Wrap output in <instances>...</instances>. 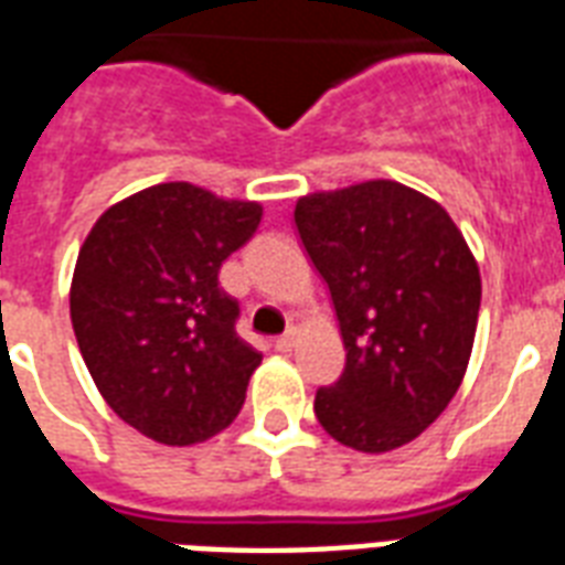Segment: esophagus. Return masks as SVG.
<instances>
[{"mask_svg": "<svg viewBox=\"0 0 565 565\" xmlns=\"http://www.w3.org/2000/svg\"><path fill=\"white\" fill-rule=\"evenodd\" d=\"M275 350L278 352H292V347H296V331H287V334H281V338H275L273 343Z\"/></svg>", "mask_w": 565, "mask_h": 565, "instance_id": "34e87169", "label": "esophagus"}]
</instances>
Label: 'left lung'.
<instances>
[{"label": "left lung", "mask_w": 565, "mask_h": 565, "mask_svg": "<svg viewBox=\"0 0 565 565\" xmlns=\"http://www.w3.org/2000/svg\"><path fill=\"white\" fill-rule=\"evenodd\" d=\"M301 245L329 284L347 367L313 412L334 441L387 454L433 424L471 359L480 269L433 198L367 180L296 201Z\"/></svg>", "instance_id": "8db88e82"}]
</instances>
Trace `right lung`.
Masks as SVG:
<instances>
[{
  "label": "right lung",
  "mask_w": 565,
  "mask_h": 565,
  "mask_svg": "<svg viewBox=\"0 0 565 565\" xmlns=\"http://www.w3.org/2000/svg\"><path fill=\"white\" fill-rule=\"evenodd\" d=\"M257 201L159 183L111 204L76 257L71 322L115 415L168 447L222 433L260 352L236 334L218 269L260 225Z\"/></svg>",
  "instance_id": "right-lung-1"
}]
</instances>
